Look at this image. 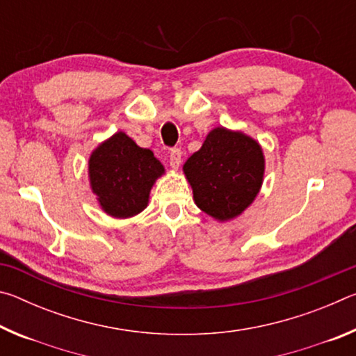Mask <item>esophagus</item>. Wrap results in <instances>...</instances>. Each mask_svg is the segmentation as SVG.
Listing matches in <instances>:
<instances>
[{
  "label": "esophagus",
  "mask_w": 356,
  "mask_h": 356,
  "mask_svg": "<svg viewBox=\"0 0 356 356\" xmlns=\"http://www.w3.org/2000/svg\"><path fill=\"white\" fill-rule=\"evenodd\" d=\"M180 161H182V152H180V149H177V147L171 149V152H170V165H171V168L177 170Z\"/></svg>",
  "instance_id": "esophagus-1"
}]
</instances>
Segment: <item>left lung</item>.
I'll return each instance as SVG.
<instances>
[{
    "instance_id": "1",
    "label": "left lung",
    "mask_w": 356,
    "mask_h": 356,
    "mask_svg": "<svg viewBox=\"0 0 356 356\" xmlns=\"http://www.w3.org/2000/svg\"><path fill=\"white\" fill-rule=\"evenodd\" d=\"M264 170L259 143L225 127L210 131L202 147L184 165L196 206L220 221L236 218L254 201Z\"/></svg>"
}]
</instances>
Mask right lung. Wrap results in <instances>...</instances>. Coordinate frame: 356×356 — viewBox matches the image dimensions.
Returning <instances> with one entry per match:
<instances>
[{
	"instance_id": "add662e5",
	"label": "right lung",
	"mask_w": 356,
	"mask_h": 356,
	"mask_svg": "<svg viewBox=\"0 0 356 356\" xmlns=\"http://www.w3.org/2000/svg\"><path fill=\"white\" fill-rule=\"evenodd\" d=\"M163 165L122 131L102 143L89 159V180L102 209L114 218H130L147 206Z\"/></svg>"
}]
</instances>
